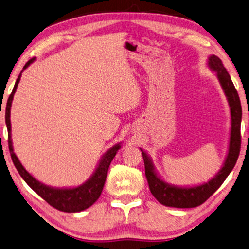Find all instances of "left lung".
Wrapping results in <instances>:
<instances>
[{
  "instance_id": "obj_1",
  "label": "left lung",
  "mask_w": 249,
  "mask_h": 249,
  "mask_svg": "<svg viewBox=\"0 0 249 249\" xmlns=\"http://www.w3.org/2000/svg\"><path fill=\"white\" fill-rule=\"evenodd\" d=\"M208 63H209L211 69L215 71L216 74H218V78L221 85H222L225 94H227L230 107H231L232 127L227 160L224 162L223 168L210 182L196 187L180 188L171 186V185L160 179V178H158L150 159L146 155V152L142 150L144 163V173H146L149 189H150L151 194L155 196L156 199L164 206L175 208H195L202 205L222 185L225 178L231 173L238 159L239 151H241L242 106L237 90L235 89L227 69L223 66L222 61L218 56L211 55Z\"/></svg>"
}]
</instances>
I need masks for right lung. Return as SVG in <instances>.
Instances as JSON below:
<instances>
[{
  "label": "right lung",
  "instance_id": "add662e5",
  "mask_svg": "<svg viewBox=\"0 0 249 249\" xmlns=\"http://www.w3.org/2000/svg\"><path fill=\"white\" fill-rule=\"evenodd\" d=\"M34 60L35 58H31V60L27 62L26 65L24 66V70ZM20 76H21V73L19 74V76H18L14 88H13V91L7 99L6 110H5V122H6L7 132H8V149H10L13 163H14L18 173L20 174V176L24 178L25 182L28 184L40 197L43 198V199L46 200L50 206H52L53 208H55V209L63 212H78V211L87 209V208H89L90 206H92L93 203L97 201L98 198L100 197L103 186H105L107 170H109V166H110L111 161L113 160V158H114L116 155V151L120 149V144H116V146L111 148L110 150L103 156L101 162L99 163L98 169L96 170V172H94V174L91 176V178L79 187L71 188V189H57V188L48 187L46 185L38 182L37 179H35L33 176H31L28 172L24 169V166L21 165L19 160L17 159L16 155L14 153V151H13L12 140H11V120H10L11 106H12L13 97H14V93L16 91L17 85L19 83Z\"/></svg>",
  "mask_w": 249,
  "mask_h": 249
}]
</instances>
